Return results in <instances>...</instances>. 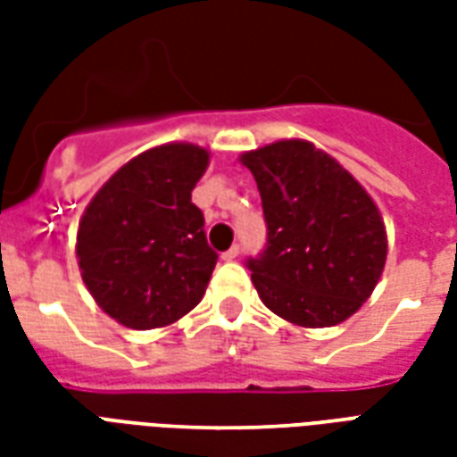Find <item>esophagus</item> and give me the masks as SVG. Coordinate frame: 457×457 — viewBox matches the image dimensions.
Returning a JSON list of instances; mask_svg holds the SVG:
<instances>
[{"label": "esophagus", "mask_w": 457, "mask_h": 457, "mask_svg": "<svg viewBox=\"0 0 457 457\" xmlns=\"http://www.w3.org/2000/svg\"><path fill=\"white\" fill-rule=\"evenodd\" d=\"M239 257V247L235 245V247H229L225 254H222V262H235V259Z\"/></svg>", "instance_id": "obj_1"}]
</instances>
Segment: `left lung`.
Here are the masks:
<instances>
[{"instance_id":"8db88e82","label":"left lung","mask_w":457,"mask_h":457,"mask_svg":"<svg viewBox=\"0 0 457 457\" xmlns=\"http://www.w3.org/2000/svg\"><path fill=\"white\" fill-rule=\"evenodd\" d=\"M267 218L264 254L249 259L264 306L301 328H330L372 296L386 262V229L372 195L306 139L245 151Z\"/></svg>"}]
</instances>
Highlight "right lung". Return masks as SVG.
Masks as SVG:
<instances>
[{"label":"right lung","instance_id":"right-lung-1","mask_svg":"<svg viewBox=\"0 0 457 457\" xmlns=\"http://www.w3.org/2000/svg\"><path fill=\"white\" fill-rule=\"evenodd\" d=\"M210 151L170 141L114 170L78 225V267L95 303L131 330L166 328L198 306L218 254L190 193Z\"/></svg>","mask_w":457,"mask_h":457}]
</instances>
